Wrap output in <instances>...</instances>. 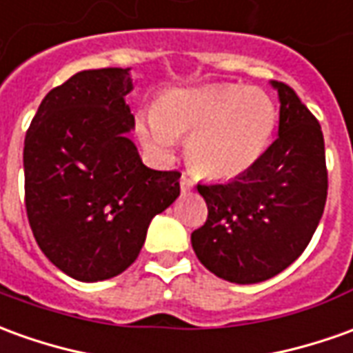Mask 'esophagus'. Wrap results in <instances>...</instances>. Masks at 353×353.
<instances>
[{
	"instance_id": "obj_1",
	"label": "esophagus",
	"mask_w": 353,
	"mask_h": 353,
	"mask_svg": "<svg viewBox=\"0 0 353 353\" xmlns=\"http://www.w3.org/2000/svg\"><path fill=\"white\" fill-rule=\"evenodd\" d=\"M179 187H181V193H189V191L194 187V181L191 179V177L181 176V179H179Z\"/></svg>"
}]
</instances>
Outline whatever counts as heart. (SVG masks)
Returning <instances> with one entry per match:
<instances>
[{"label": "heart", "instance_id": "heart-1", "mask_svg": "<svg viewBox=\"0 0 353 353\" xmlns=\"http://www.w3.org/2000/svg\"><path fill=\"white\" fill-rule=\"evenodd\" d=\"M275 125L277 107L262 90L206 85L164 93L147 117L145 137L164 152L176 137H191L193 168L212 179H231L260 160Z\"/></svg>", "mask_w": 353, "mask_h": 353}]
</instances>
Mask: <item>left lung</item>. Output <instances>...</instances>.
Returning <instances> with one entry per match:
<instances>
[{
	"label": "left lung",
	"mask_w": 353,
	"mask_h": 353,
	"mask_svg": "<svg viewBox=\"0 0 353 353\" xmlns=\"http://www.w3.org/2000/svg\"><path fill=\"white\" fill-rule=\"evenodd\" d=\"M279 137L245 174L228 183H199L208 206L193 231L196 258L219 279L252 285L277 275L310 245L327 202L325 141L317 118L283 82Z\"/></svg>",
	"instance_id": "8db88e82"
}]
</instances>
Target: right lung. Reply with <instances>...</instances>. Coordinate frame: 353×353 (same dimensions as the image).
<instances>
[{
  "mask_svg": "<svg viewBox=\"0 0 353 353\" xmlns=\"http://www.w3.org/2000/svg\"><path fill=\"white\" fill-rule=\"evenodd\" d=\"M130 68L74 74L41 101L24 139V204L41 252L72 279L117 277L151 219L179 196L181 172L147 168L128 137Z\"/></svg>",
  "mask_w": 353,
  "mask_h": 353,
  "instance_id": "obj_1",
  "label": "right lung"
}]
</instances>
